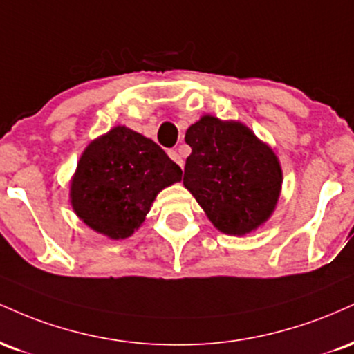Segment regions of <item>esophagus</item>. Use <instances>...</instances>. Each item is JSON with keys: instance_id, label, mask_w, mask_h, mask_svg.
I'll return each instance as SVG.
<instances>
[{"instance_id": "34e87169", "label": "esophagus", "mask_w": 354, "mask_h": 354, "mask_svg": "<svg viewBox=\"0 0 354 354\" xmlns=\"http://www.w3.org/2000/svg\"><path fill=\"white\" fill-rule=\"evenodd\" d=\"M168 154H169V158H171V160L174 161V163H178L180 166H183V158H181V154L176 151V149H169Z\"/></svg>"}]
</instances>
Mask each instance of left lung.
Segmentation results:
<instances>
[{"instance_id":"1","label":"left lung","mask_w":354,"mask_h":354,"mask_svg":"<svg viewBox=\"0 0 354 354\" xmlns=\"http://www.w3.org/2000/svg\"><path fill=\"white\" fill-rule=\"evenodd\" d=\"M183 185L219 231L251 233L271 216L281 191L278 158L239 121L206 115L191 124Z\"/></svg>"}]
</instances>
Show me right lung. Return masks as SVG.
I'll list each match as a JSON object with an SVG mask.
<instances>
[{
    "label": "right lung",
    "instance_id": "right-lung-1",
    "mask_svg": "<svg viewBox=\"0 0 354 354\" xmlns=\"http://www.w3.org/2000/svg\"><path fill=\"white\" fill-rule=\"evenodd\" d=\"M181 174L153 140L116 126L81 154L71 180V206L96 233L124 239L140 228L156 194L181 181Z\"/></svg>",
    "mask_w": 354,
    "mask_h": 354
}]
</instances>
